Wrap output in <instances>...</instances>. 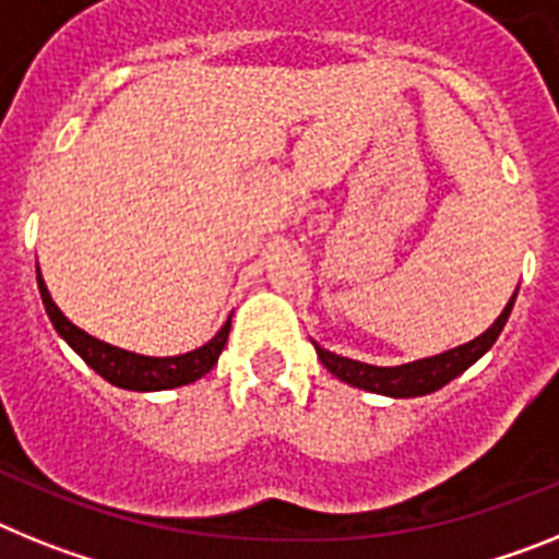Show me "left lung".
Returning a JSON list of instances; mask_svg holds the SVG:
<instances>
[{"mask_svg":"<svg viewBox=\"0 0 559 559\" xmlns=\"http://www.w3.org/2000/svg\"><path fill=\"white\" fill-rule=\"evenodd\" d=\"M515 294L507 302V308L501 310L496 322L484 330L481 335H476L467 344H459V347L445 349V353L431 355V358H419L412 364H400V367H372V364H364V360L344 358V355H335L330 349L319 347L313 338V347L319 360H322L328 372H333L335 378L349 383L355 389H364V392L383 394V397H423V394H431L437 389L448 386L453 378L471 369L478 358H481L487 349L496 344V338L501 335L503 324L510 319L512 305H515Z\"/></svg>","mask_w":559,"mask_h":559,"instance_id":"1","label":"left lung"}]
</instances>
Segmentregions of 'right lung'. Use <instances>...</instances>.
Masks as SVG:
<instances>
[{
	"label": "right lung",
	"mask_w": 559,
	"mask_h": 559,
	"mask_svg": "<svg viewBox=\"0 0 559 559\" xmlns=\"http://www.w3.org/2000/svg\"><path fill=\"white\" fill-rule=\"evenodd\" d=\"M36 274L44 310H47L49 322H52L56 333L86 360L88 367L95 369L100 378H106L108 383L117 389H128V392H165V389H179L187 386V383H195V380L204 378V374L218 364L221 353H224L226 347V338H229L231 316L226 319L224 328L206 341L204 347L192 349V353L170 355V358H153V355L128 353V349L114 347L108 341L95 338V335H88L86 330H81L78 324L69 322L67 316L61 313V308L52 302V296H49V288L47 283H44L38 265Z\"/></svg>",
	"instance_id": "obj_1"
}]
</instances>
